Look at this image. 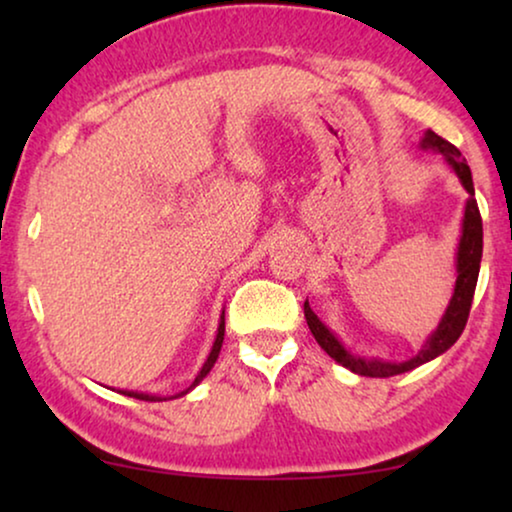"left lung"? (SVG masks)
<instances>
[{"instance_id":"8db88e82","label":"left lung","mask_w":512,"mask_h":512,"mask_svg":"<svg viewBox=\"0 0 512 512\" xmlns=\"http://www.w3.org/2000/svg\"><path fill=\"white\" fill-rule=\"evenodd\" d=\"M419 146L426 151H436L445 158V163L452 167V172L457 174L461 186L466 188L468 200H466V209H464V219H461V237H459V247H457V282H454V293L450 298V305L440 319V324L436 326L422 349L412 356L408 361H384V359H366V356H356L349 352V349L342 345L331 328L326 324H321V319L312 312L310 303L305 300V319L307 326L314 335V340L319 342L321 349L345 366L347 370H352L356 375L363 377H391V375H401L408 373V370L422 366V363H429L436 359V356L445 354L454 342L459 340V335L464 333V326L468 321V312H471V303H473V293H475V284H478V272H480V261H482V219H480V209L478 202H475V188H473V177H471V167L466 165V158H461V151L457 146L447 142V139L438 137L433 130H426L422 142Z\"/></svg>"}]
</instances>
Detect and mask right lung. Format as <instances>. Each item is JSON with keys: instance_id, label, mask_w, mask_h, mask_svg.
<instances>
[{"instance_id": "right-lung-1", "label": "right lung", "mask_w": 512, "mask_h": 512, "mask_svg": "<svg viewBox=\"0 0 512 512\" xmlns=\"http://www.w3.org/2000/svg\"><path fill=\"white\" fill-rule=\"evenodd\" d=\"M223 333H226V310L221 312V321H219V331H216V338H214V345H212V352H209V356H207V361L202 363V368H200V373L195 375V380H193V384L188 389H184V391H179V394H174V396H158V394H146V391H128V389H118V394H123V396H130V398H139V401H170V398H179V396H186L188 391L191 389H195L198 387V384L205 380L207 377V373L209 370L214 368V363H216V359H219V352H221V345H223Z\"/></svg>"}]
</instances>
